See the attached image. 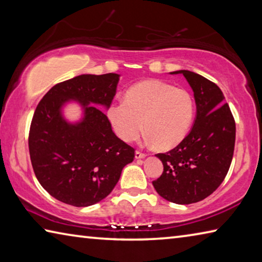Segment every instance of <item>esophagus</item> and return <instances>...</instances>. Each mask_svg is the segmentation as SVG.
<instances>
[{
	"label": "esophagus",
	"mask_w": 262,
	"mask_h": 262,
	"mask_svg": "<svg viewBox=\"0 0 262 262\" xmlns=\"http://www.w3.org/2000/svg\"><path fill=\"white\" fill-rule=\"evenodd\" d=\"M145 156H147V155H145L144 152H142V151H139V150H136V151H135V158H136V159L144 158Z\"/></svg>",
	"instance_id": "obj_1"
}]
</instances>
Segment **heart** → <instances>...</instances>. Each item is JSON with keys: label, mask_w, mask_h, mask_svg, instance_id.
Instances as JSON below:
<instances>
[{"label": "heart", "mask_w": 262, "mask_h": 262, "mask_svg": "<svg viewBox=\"0 0 262 262\" xmlns=\"http://www.w3.org/2000/svg\"><path fill=\"white\" fill-rule=\"evenodd\" d=\"M194 100L187 90L158 79L132 85L125 99L112 101L106 118L119 139L130 143L142 130L158 149H171L183 141L192 125Z\"/></svg>", "instance_id": "b5f03b06"}]
</instances>
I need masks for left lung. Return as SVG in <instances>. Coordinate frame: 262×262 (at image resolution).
<instances>
[{
  "label": "left lung",
  "instance_id": "left-lung-1",
  "mask_svg": "<svg viewBox=\"0 0 262 262\" xmlns=\"http://www.w3.org/2000/svg\"><path fill=\"white\" fill-rule=\"evenodd\" d=\"M170 74H183L188 82L196 115L188 135L174 149L156 155L164 171L152 185L165 200L189 205L209 196L224 180L233 156L236 123L215 83L189 70Z\"/></svg>",
  "mask_w": 262,
  "mask_h": 262
}]
</instances>
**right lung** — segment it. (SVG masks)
<instances>
[{
	"instance_id": "right-lung-1",
	"label": "right lung",
	"mask_w": 262,
	"mask_h": 262,
	"mask_svg": "<svg viewBox=\"0 0 262 262\" xmlns=\"http://www.w3.org/2000/svg\"><path fill=\"white\" fill-rule=\"evenodd\" d=\"M120 75L84 74L56 84L31 122L29 150L34 174L53 198L75 207L105 199L134 159V149L114 134L105 113ZM75 101L82 118L70 123L63 107Z\"/></svg>"
}]
</instances>
